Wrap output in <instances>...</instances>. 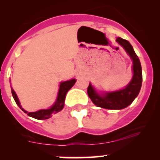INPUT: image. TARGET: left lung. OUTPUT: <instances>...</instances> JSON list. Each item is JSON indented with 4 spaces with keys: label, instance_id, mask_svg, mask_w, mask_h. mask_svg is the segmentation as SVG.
<instances>
[{
    "label": "left lung",
    "instance_id": "obj_1",
    "mask_svg": "<svg viewBox=\"0 0 160 160\" xmlns=\"http://www.w3.org/2000/svg\"><path fill=\"white\" fill-rule=\"evenodd\" d=\"M116 41L121 46H123L133 61L132 70L134 74L129 84L124 89L107 93L104 96L98 94L90 83H89L88 88V96L95 105L102 108L111 109V110L123 109L132 104L135 98L138 96L142 82L141 63L132 45L130 44L129 42L120 37H118Z\"/></svg>",
    "mask_w": 160,
    "mask_h": 160
}]
</instances>
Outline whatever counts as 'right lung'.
Instances as JSON below:
<instances>
[{"instance_id":"obj_1","label":"right lung","mask_w":160,"mask_h":160,"mask_svg":"<svg viewBox=\"0 0 160 160\" xmlns=\"http://www.w3.org/2000/svg\"><path fill=\"white\" fill-rule=\"evenodd\" d=\"M76 80L75 79H72L71 80H68V81L62 82L60 83V86H59V93H58V97L57 99H56V103L54 104V105L52 107L50 108L49 109H46V110H39L38 111H35V112H28V111L23 110V108L21 106L20 102L18 101V98L17 95H16L15 92L14 91V90L11 89V93H12V96L14 98V101H15L16 104H18L19 108L22 109V111H25L28 116L30 117L34 118L35 119H38V120H45V119L49 118L50 117L52 116L53 114H56V113L59 112L63 108L64 106V101H65V98L66 94L68 92L69 90H70V88L75 84Z\"/></svg>"}]
</instances>
